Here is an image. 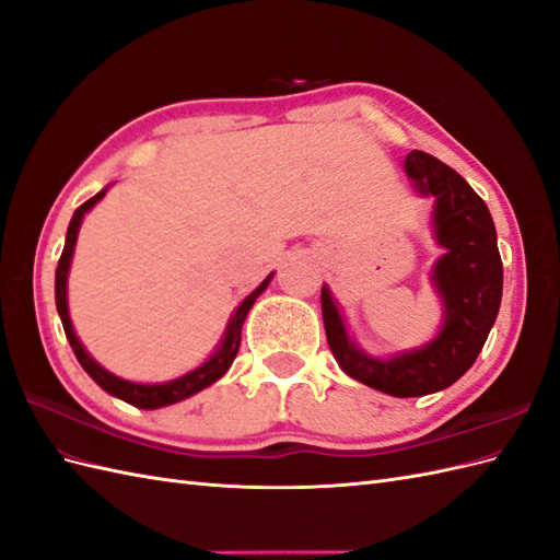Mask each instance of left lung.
I'll return each mask as SVG.
<instances>
[{"mask_svg":"<svg viewBox=\"0 0 560 560\" xmlns=\"http://www.w3.org/2000/svg\"><path fill=\"white\" fill-rule=\"evenodd\" d=\"M406 172L420 192L436 198V238L446 255L434 267V281L446 303L444 329L415 353L372 360L348 339L339 307L327 285H322L324 329L339 368L396 398L427 396L458 382L485 348L503 293L497 229L485 200L458 172L422 150L408 154Z\"/></svg>","mask_w":560,"mask_h":560,"instance_id":"8db88e82","label":"left lung"}]
</instances>
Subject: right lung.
I'll use <instances>...</instances> for the list:
<instances>
[{
	"label": "right lung",
	"instance_id": "1",
	"mask_svg": "<svg viewBox=\"0 0 560 560\" xmlns=\"http://www.w3.org/2000/svg\"><path fill=\"white\" fill-rule=\"evenodd\" d=\"M104 195V190H100L97 195H93V198L85 200L78 210L73 212L71 217V224H69V231H67V243H63V250H61V257H59V265H57V277H55V298H57V310H59V317H61V324H63V331H67V339L73 348V353L78 358V362H81L83 370L93 376V380L104 388V392L121 398L126 402H131V406L136 408H145V410H152V408H162V406H172V402L176 400H184L192 394L202 392L205 386H210L212 382H217L221 374H224L229 368L233 358H236L238 353V346H241V329H243V322L245 317H248V312L253 307V303L257 301V295L262 293L267 289V283L271 281V277H267L262 283L257 285V289L245 298V301L238 305L236 315H233L231 324H229V331H226V339L224 343H221V348L217 350V353L205 362L202 368H198L195 372L180 376V380H174V382H166V384H133V382H124L119 380V376L109 374L107 370H102L97 362L90 358L81 341L75 339L73 334V327H71V319H69V307H67V275H69V265H71V255H73V245H75V236H78V229H81V219L83 214L93 207L100 198Z\"/></svg>",
	"mask_w": 560,
	"mask_h": 560
}]
</instances>
